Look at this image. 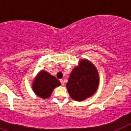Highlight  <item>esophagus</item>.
<instances>
[{"label":"esophagus","instance_id":"34e87169","mask_svg":"<svg viewBox=\"0 0 131 131\" xmlns=\"http://www.w3.org/2000/svg\"><path fill=\"white\" fill-rule=\"evenodd\" d=\"M60 83H61V84H62V85H63L64 84V82H63V79H60Z\"/></svg>","mask_w":131,"mask_h":131}]
</instances>
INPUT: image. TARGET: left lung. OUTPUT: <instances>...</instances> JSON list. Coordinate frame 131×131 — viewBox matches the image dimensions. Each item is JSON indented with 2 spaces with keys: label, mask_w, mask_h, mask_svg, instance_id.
<instances>
[{
  "label": "left lung",
  "mask_w": 131,
  "mask_h": 131,
  "mask_svg": "<svg viewBox=\"0 0 131 131\" xmlns=\"http://www.w3.org/2000/svg\"><path fill=\"white\" fill-rule=\"evenodd\" d=\"M98 83L99 76L95 67L88 60H82L71 71L66 87L72 99L82 101L95 93Z\"/></svg>",
  "instance_id": "left-lung-1"
}]
</instances>
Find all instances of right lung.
<instances>
[{"mask_svg":"<svg viewBox=\"0 0 131 131\" xmlns=\"http://www.w3.org/2000/svg\"><path fill=\"white\" fill-rule=\"evenodd\" d=\"M60 82L54 76L41 71L35 80L33 89L35 94L42 98L50 97L55 87L60 86Z\"/></svg>","mask_w":131,"mask_h":131,"instance_id":"right-lung-1","label":"right lung"}]
</instances>
